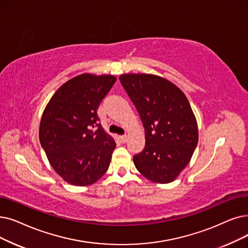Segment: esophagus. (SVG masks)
I'll return each instance as SVG.
<instances>
[{
	"mask_svg": "<svg viewBox=\"0 0 248 248\" xmlns=\"http://www.w3.org/2000/svg\"><path fill=\"white\" fill-rule=\"evenodd\" d=\"M120 139H121V141H122L123 143H125V142H126V140H127V136H126V135L121 136V137H120Z\"/></svg>",
	"mask_w": 248,
	"mask_h": 248,
	"instance_id": "34e87169",
	"label": "esophagus"
}]
</instances>
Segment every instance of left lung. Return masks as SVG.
Returning <instances> with one entry per match:
<instances>
[{
	"mask_svg": "<svg viewBox=\"0 0 248 248\" xmlns=\"http://www.w3.org/2000/svg\"><path fill=\"white\" fill-rule=\"evenodd\" d=\"M120 80L145 127V148L134 156L135 166L149 180L169 184L189 163L199 141L186 96L156 75L124 74Z\"/></svg>",
	"mask_w": 248,
	"mask_h": 248,
	"instance_id": "left-lung-1",
	"label": "left lung"
}]
</instances>
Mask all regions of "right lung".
I'll use <instances>...</instances> for the list:
<instances>
[{"label":"right lung","mask_w":248,"mask_h":248,"mask_svg":"<svg viewBox=\"0 0 248 248\" xmlns=\"http://www.w3.org/2000/svg\"><path fill=\"white\" fill-rule=\"evenodd\" d=\"M115 81L112 75H79L61 86L42 113L41 147L52 168L70 185L90 186L109 167L116 144L98 124L97 109Z\"/></svg>","instance_id":"add662e5"}]
</instances>
